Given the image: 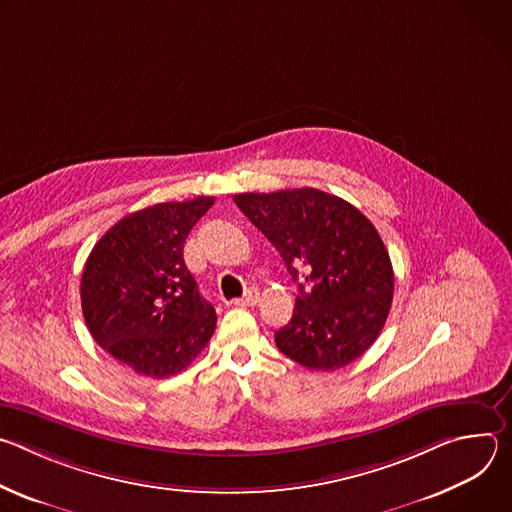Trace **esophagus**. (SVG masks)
Returning <instances> with one entry per match:
<instances>
[{"label":"esophagus","mask_w":512,"mask_h":512,"mask_svg":"<svg viewBox=\"0 0 512 512\" xmlns=\"http://www.w3.org/2000/svg\"><path fill=\"white\" fill-rule=\"evenodd\" d=\"M257 302H259V294H257V291H253V289H249L243 298H239V300H233V304H235V306H241V308H251V306H257Z\"/></svg>","instance_id":"esophagus-1"}]
</instances>
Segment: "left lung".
<instances>
[{
    "instance_id": "1",
    "label": "left lung",
    "mask_w": 512,
    "mask_h": 512,
    "mask_svg": "<svg viewBox=\"0 0 512 512\" xmlns=\"http://www.w3.org/2000/svg\"><path fill=\"white\" fill-rule=\"evenodd\" d=\"M300 279L277 348L312 371H336L367 352L393 302V265L373 223L316 188L233 196Z\"/></svg>"
}]
</instances>
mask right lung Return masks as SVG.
<instances>
[{"instance_id": "right-lung-1", "label": "right lung", "mask_w": 512, "mask_h": 512, "mask_svg": "<svg viewBox=\"0 0 512 512\" xmlns=\"http://www.w3.org/2000/svg\"><path fill=\"white\" fill-rule=\"evenodd\" d=\"M212 196L162 202L123 216L93 247L81 306L95 342L137 375L166 379L208 344L216 312L184 263L192 227Z\"/></svg>"}]
</instances>
